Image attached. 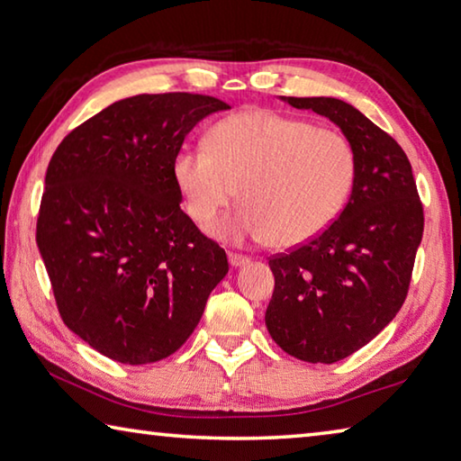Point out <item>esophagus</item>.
Wrapping results in <instances>:
<instances>
[{
	"label": "esophagus",
	"instance_id": "1",
	"mask_svg": "<svg viewBox=\"0 0 461 461\" xmlns=\"http://www.w3.org/2000/svg\"><path fill=\"white\" fill-rule=\"evenodd\" d=\"M230 264L231 267H244V264H248L249 262V258L248 256H244V254H238V252H230Z\"/></svg>",
	"mask_w": 461,
	"mask_h": 461
}]
</instances>
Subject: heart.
Returning <instances> with one entry per match:
<instances>
[{
	"label": "heart",
	"instance_id": "obj_1",
	"mask_svg": "<svg viewBox=\"0 0 461 461\" xmlns=\"http://www.w3.org/2000/svg\"><path fill=\"white\" fill-rule=\"evenodd\" d=\"M173 173L194 223H212L240 186L246 205L217 225V236L268 238L272 246L293 248L339 215L356 178V150L338 130L272 109H244L217 122L207 146L183 148Z\"/></svg>",
	"mask_w": 461,
	"mask_h": 461
}]
</instances>
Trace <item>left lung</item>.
<instances>
[{"label": "left lung", "mask_w": 461, "mask_h": 461, "mask_svg": "<svg viewBox=\"0 0 461 461\" xmlns=\"http://www.w3.org/2000/svg\"><path fill=\"white\" fill-rule=\"evenodd\" d=\"M285 99L338 123L356 150L352 194L335 221L268 258L272 339L303 362L333 364L376 338L401 311L423 238V203L399 142L356 107L333 97Z\"/></svg>", "instance_id": "obj_1"}]
</instances>
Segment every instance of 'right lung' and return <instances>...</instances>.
<instances>
[{
  "instance_id": "obj_1",
  "label": "right lung",
  "mask_w": 461,
  "mask_h": 461,
  "mask_svg": "<svg viewBox=\"0 0 461 461\" xmlns=\"http://www.w3.org/2000/svg\"><path fill=\"white\" fill-rule=\"evenodd\" d=\"M230 109L199 93L115 101L62 138L36 244L60 319L109 360H165L228 275L225 249L181 209L175 158L194 123Z\"/></svg>"
}]
</instances>
